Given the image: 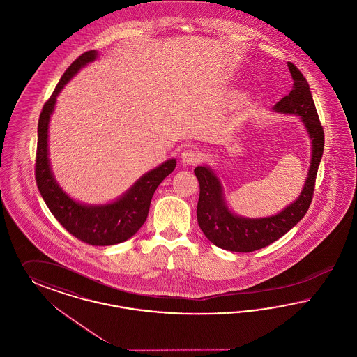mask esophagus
<instances>
[{
  "label": "esophagus",
  "instance_id": "esophagus-1",
  "mask_svg": "<svg viewBox=\"0 0 357 357\" xmlns=\"http://www.w3.org/2000/svg\"><path fill=\"white\" fill-rule=\"evenodd\" d=\"M202 160V154L195 149H187L182 154V162L185 165H198Z\"/></svg>",
  "mask_w": 357,
  "mask_h": 357
}]
</instances>
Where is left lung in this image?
Here are the masks:
<instances>
[{
	"instance_id": "left-lung-1",
	"label": "left lung",
	"mask_w": 357,
	"mask_h": 357,
	"mask_svg": "<svg viewBox=\"0 0 357 357\" xmlns=\"http://www.w3.org/2000/svg\"><path fill=\"white\" fill-rule=\"evenodd\" d=\"M287 65L294 86L289 94L279 100L273 109L280 113L300 115L312 139L311 167L299 198L278 215L247 219L232 214L226 207L222 185L211 169L198 166L194 170L200 188L197 207L200 229L210 242L227 251L252 252L278 241L299 223L312 202L317 169L324 150V130L305 77L292 62Z\"/></svg>"
}]
</instances>
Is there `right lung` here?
Here are the masks:
<instances>
[{
    "instance_id": "add662e5",
    "label": "right lung",
    "mask_w": 357,
    "mask_h": 357,
    "mask_svg": "<svg viewBox=\"0 0 357 357\" xmlns=\"http://www.w3.org/2000/svg\"><path fill=\"white\" fill-rule=\"evenodd\" d=\"M97 58L89 50L77 58L63 73L53 94L45 102L38 119V142L36 154V182L43 200L62 227L74 238L91 245H112L130 239L142 227L150 210L151 198L160 182L174 172L176 162L170 159L144 174L128 192L110 204L85 206L69 198L57 185L47 158V128L56 98L63 86L86 63Z\"/></svg>"
}]
</instances>
